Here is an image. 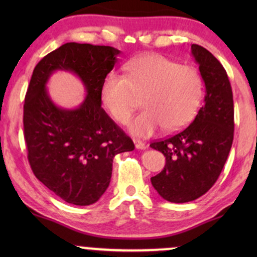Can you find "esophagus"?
Wrapping results in <instances>:
<instances>
[{
    "instance_id": "34e87169",
    "label": "esophagus",
    "mask_w": 257,
    "mask_h": 257,
    "mask_svg": "<svg viewBox=\"0 0 257 257\" xmlns=\"http://www.w3.org/2000/svg\"><path fill=\"white\" fill-rule=\"evenodd\" d=\"M133 141H134V145L135 147H137L138 150H145L146 149V145L145 143H143L141 140H139V139H133Z\"/></svg>"
}]
</instances>
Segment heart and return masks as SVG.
Listing matches in <instances>:
<instances>
[{"label":"heart","mask_w":257,"mask_h":257,"mask_svg":"<svg viewBox=\"0 0 257 257\" xmlns=\"http://www.w3.org/2000/svg\"><path fill=\"white\" fill-rule=\"evenodd\" d=\"M202 76L192 66L161 54L133 59L124 66V75L111 72L101 84L105 108L117 122L125 123L143 96L144 108L129 122V131L147 137L163 125L176 131L193 118L203 98Z\"/></svg>","instance_id":"obj_1"}]
</instances>
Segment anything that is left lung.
<instances>
[{
  "mask_svg": "<svg viewBox=\"0 0 257 257\" xmlns=\"http://www.w3.org/2000/svg\"><path fill=\"white\" fill-rule=\"evenodd\" d=\"M205 84L204 105L193 122L181 132L151 143L166 157L163 170L151 182L162 198L186 203L208 192L219 179L234 133V107L226 70L204 47L192 44Z\"/></svg>",
  "mask_w": 257,
  "mask_h": 257,
  "instance_id": "left-lung-1",
  "label": "left lung"
}]
</instances>
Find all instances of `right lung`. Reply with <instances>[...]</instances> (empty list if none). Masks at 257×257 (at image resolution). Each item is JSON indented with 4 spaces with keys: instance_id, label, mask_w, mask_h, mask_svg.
<instances>
[{
    "instance_id": "1",
    "label": "right lung",
    "mask_w": 257,
    "mask_h": 257,
    "mask_svg": "<svg viewBox=\"0 0 257 257\" xmlns=\"http://www.w3.org/2000/svg\"><path fill=\"white\" fill-rule=\"evenodd\" d=\"M118 49L65 43L36 65L24 102V138L35 176L65 202L90 205L110 185L112 162L133 151L134 143L101 107V84L113 69ZM57 69L77 74L87 96L75 110L53 103L45 89Z\"/></svg>"
}]
</instances>
